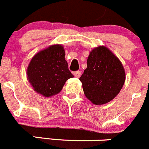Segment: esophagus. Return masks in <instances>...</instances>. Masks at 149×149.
<instances>
[{"instance_id":"34e87169","label":"esophagus","mask_w":149,"mask_h":149,"mask_svg":"<svg viewBox=\"0 0 149 149\" xmlns=\"http://www.w3.org/2000/svg\"><path fill=\"white\" fill-rule=\"evenodd\" d=\"M74 76L76 78H79L81 76V71L78 70V71L74 72Z\"/></svg>"}]
</instances>
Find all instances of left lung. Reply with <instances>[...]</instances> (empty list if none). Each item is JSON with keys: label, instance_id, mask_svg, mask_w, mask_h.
Wrapping results in <instances>:
<instances>
[{"label": "left lung", "instance_id": "obj_1", "mask_svg": "<svg viewBox=\"0 0 149 149\" xmlns=\"http://www.w3.org/2000/svg\"><path fill=\"white\" fill-rule=\"evenodd\" d=\"M86 64L79 79L85 96L95 105L109 102L125 84L126 76L122 63L109 49L99 46L90 52Z\"/></svg>", "mask_w": 149, "mask_h": 149}]
</instances>
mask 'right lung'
<instances>
[{"label":"right lung","mask_w":149,"mask_h":149,"mask_svg":"<svg viewBox=\"0 0 149 149\" xmlns=\"http://www.w3.org/2000/svg\"><path fill=\"white\" fill-rule=\"evenodd\" d=\"M61 44H53L36 53L27 68V79L35 92L47 97L57 95L65 81L74 77L65 59Z\"/></svg>","instance_id":"add662e5"}]
</instances>
